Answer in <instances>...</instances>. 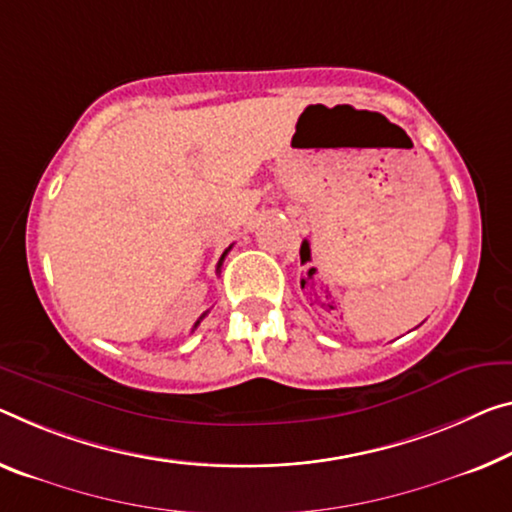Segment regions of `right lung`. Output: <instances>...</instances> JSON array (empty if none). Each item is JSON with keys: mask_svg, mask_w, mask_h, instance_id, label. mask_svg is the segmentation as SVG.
Segmentation results:
<instances>
[{"mask_svg": "<svg viewBox=\"0 0 512 512\" xmlns=\"http://www.w3.org/2000/svg\"><path fill=\"white\" fill-rule=\"evenodd\" d=\"M231 247H233V245H231ZM231 247H229V249H226V251H224V254H222V258H219V265H222V261H224V256H226V254H229V251H231ZM219 265H217V267H219ZM203 316H206V313H203ZM203 316H201V318H199V320H196V325H199V322H201V320H203ZM196 325H194V327H196Z\"/></svg>", "mask_w": 512, "mask_h": 512, "instance_id": "obj_1", "label": "right lung"}]
</instances>
